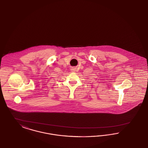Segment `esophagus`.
I'll return each mask as SVG.
<instances>
[{
  "mask_svg": "<svg viewBox=\"0 0 148 148\" xmlns=\"http://www.w3.org/2000/svg\"><path fill=\"white\" fill-rule=\"evenodd\" d=\"M72 72H75L76 71V68H72L71 69Z\"/></svg>",
  "mask_w": 148,
  "mask_h": 148,
  "instance_id": "34e87169",
  "label": "esophagus"
}]
</instances>
